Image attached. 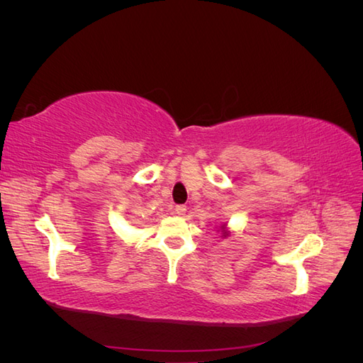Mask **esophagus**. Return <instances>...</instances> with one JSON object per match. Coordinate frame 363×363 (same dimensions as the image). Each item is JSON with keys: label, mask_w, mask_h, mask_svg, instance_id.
<instances>
[{"label": "esophagus", "mask_w": 363, "mask_h": 363, "mask_svg": "<svg viewBox=\"0 0 363 363\" xmlns=\"http://www.w3.org/2000/svg\"><path fill=\"white\" fill-rule=\"evenodd\" d=\"M186 211H188V208H186V206H183V204H180V206H175V208H174V212L177 213L179 216H183V215L186 213Z\"/></svg>", "instance_id": "1"}]
</instances>
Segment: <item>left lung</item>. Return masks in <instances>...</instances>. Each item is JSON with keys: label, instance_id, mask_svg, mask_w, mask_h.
Segmentation results:
<instances>
[{"label": "left lung", "instance_id": "1", "mask_svg": "<svg viewBox=\"0 0 363 363\" xmlns=\"http://www.w3.org/2000/svg\"><path fill=\"white\" fill-rule=\"evenodd\" d=\"M218 232H221V235H223V238H227L228 235H230V232L227 230V224H223L221 227H219V230Z\"/></svg>", "mask_w": 363, "mask_h": 363}]
</instances>
